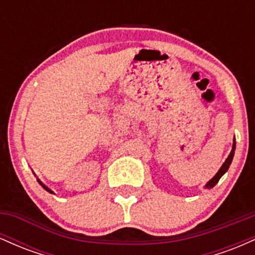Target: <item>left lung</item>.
Returning <instances> with one entry per match:
<instances>
[{
	"mask_svg": "<svg viewBox=\"0 0 255 255\" xmlns=\"http://www.w3.org/2000/svg\"><path fill=\"white\" fill-rule=\"evenodd\" d=\"M235 148H236V142H235V137H234V142H233V148H231V152L230 154L228 156L227 159H225V162L222 164L221 168H219V170L217 171V174L213 176L211 180L209 181L206 184H205V188L210 189V188H213V187L216 186V184L218 183L219 178H221L223 175L225 174V172L228 171V169H229V166L231 164V162H233V158H234V154H235Z\"/></svg>",
	"mask_w": 255,
	"mask_h": 255,
	"instance_id": "8db88e82",
	"label": "left lung"
}]
</instances>
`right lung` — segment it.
I'll return each instance as SVG.
<instances>
[{
    "instance_id": "obj_1",
    "label": "right lung",
    "mask_w": 255,
    "mask_h": 255,
    "mask_svg": "<svg viewBox=\"0 0 255 255\" xmlns=\"http://www.w3.org/2000/svg\"><path fill=\"white\" fill-rule=\"evenodd\" d=\"M37 181H38V183H39V184H40V186H42V187H43V188H44V189H45V191H46V192H49V193H54V192H52V191H51V189H49V188H48V187H46V186H45V184H44V183L42 182V181H40V180H39V178H37Z\"/></svg>"
}]
</instances>
